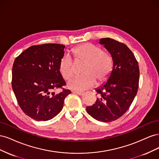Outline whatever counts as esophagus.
I'll use <instances>...</instances> for the list:
<instances>
[{
    "label": "esophagus",
    "mask_w": 159,
    "mask_h": 159,
    "mask_svg": "<svg viewBox=\"0 0 159 159\" xmlns=\"http://www.w3.org/2000/svg\"><path fill=\"white\" fill-rule=\"evenodd\" d=\"M71 92L73 93H75V94H78L79 95H82L84 92V91H77V90H71Z\"/></svg>",
    "instance_id": "obj_1"
}]
</instances>
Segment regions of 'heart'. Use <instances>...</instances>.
<instances>
[{"instance_id":"obj_1","label":"heart","mask_w":159,"mask_h":159,"mask_svg":"<svg viewBox=\"0 0 159 159\" xmlns=\"http://www.w3.org/2000/svg\"><path fill=\"white\" fill-rule=\"evenodd\" d=\"M75 63H84L82 75L76 77L68 82L69 88L77 90H85L93 88L107 81L113 68L112 56L99 46L87 42L74 47L71 50ZM58 70L66 80L75 74V64L71 57L64 56L60 60Z\"/></svg>"}]
</instances>
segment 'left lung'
<instances>
[{"label":"left lung","mask_w":159,"mask_h":159,"mask_svg":"<svg viewBox=\"0 0 159 159\" xmlns=\"http://www.w3.org/2000/svg\"><path fill=\"white\" fill-rule=\"evenodd\" d=\"M112 56L113 68L107 83L95 90L98 98L87 107L95 119L111 122L121 117L131 106L139 88V68L133 53L122 42L110 38L99 40Z\"/></svg>","instance_id":"8db88e82"}]
</instances>
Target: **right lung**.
Segmentation results:
<instances>
[{"label": "right lung", "instance_id": "obj_1", "mask_svg": "<svg viewBox=\"0 0 159 159\" xmlns=\"http://www.w3.org/2000/svg\"><path fill=\"white\" fill-rule=\"evenodd\" d=\"M65 46L43 44L32 46L14 61L12 88L19 106L36 121H48L63 108L64 99L71 91L58 70ZM60 89L56 94L55 91Z\"/></svg>", "mask_w": 159, "mask_h": 159}]
</instances>
